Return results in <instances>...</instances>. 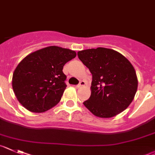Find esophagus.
Listing matches in <instances>:
<instances>
[{"label":"esophagus","instance_id":"34e87169","mask_svg":"<svg viewBox=\"0 0 155 155\" xmlns=\"http://www.w3.org/2000/svg\"><path fill=\"white\" fill-rule=\"evenodd\" d=\"M85 85H86V82L83 80H81L80 82H79V84L76 86V88H80V87H82V86H84Z\"/></svg>","mask_w":155,"mask_h":155}]
</instances>
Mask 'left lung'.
I'll return each instance as SVG.
<instances>
[{
    "instance_id": "1",
    "label": "left lung",
    "mask_w": 155,
    "mask_h": 155,
    "mask_svg": "<svg viewBox=\"0 0 155 155\" xmlns=\"http://www.w3.org/2000/svg\"><path fill=\"white\" fill-rule=\"evenodd\" d=\"M78 57L92 75L91 95L83 102L95 116L112 118L126 109L138 89L131 63L115 50L98 47L79 51Z\"/></svg>"
}]
</instances>
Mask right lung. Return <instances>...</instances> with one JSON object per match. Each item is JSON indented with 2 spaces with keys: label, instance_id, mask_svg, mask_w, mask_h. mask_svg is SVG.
I'll list each match as a JSON object with an SVG mask.
<instances>
[{
  "label": "right lung",
  "instance_id": "1",
  "mask_svg": "<svg viewBox=\"0 0 155 155\" xmlns=\"http://www.w3.org/2000/svg\"><path fill=\"white\" fill-rule=\"evenodd\" d=\"M76 56L73 50L56 46L27 55L13 74V89L19 102L37 113L55 106L66 87L63 66Z\"/></svg>",
  "mask_w": 155,
  "mask_h": 155
}]
</instances>
